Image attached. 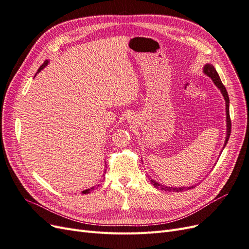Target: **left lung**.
<instances>
[{
	"instance_id": "obj_1",
	"label": "left lung",
	"mask_w": 249,
	"mask_h": 249,
	"mask_svg": "<svg viewBox=\"0 0 249 249\" xmlns=\"http://www.w3.org/2000/svg\"><path fill=\"white\" fill-rule=\"evenodd\" d=\"M204 72L205 73L211 77L212 81L214 82V84L216 85V87L218 88V89L221 91L223 97H224V100H226V107H227V127H228V131H227V138H226V142H224V146L227 145V142L229 141V138L231 135V118H230V99H229V95H228V92H227V89L226 87L223 86V84L221 83V79L217 73V71L215 70L214 66L213 65H210V64H207V65L204 67ZM224 148V147H223ZM151 183L153 184V185L156 187V188H160L161 190H164V191H182L183 189H191L194 188V186H190V187H186V188H174V187H166V186H162L160 185L159 183L153 181V180H150Z\"/></svg>"
}]
</instances>
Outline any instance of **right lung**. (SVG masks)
<instances>
[{"instance_id": "right-lung-1", "label": "right lung", "mask_w": 249, "mask_h": 249, "mask_svg": "<svg viewBox=\"0 0 249 249\" xmlns=\"http://www.w3.org/2000/svg\"><path fill=\"white\" fill-rule=\"evenodd\" d=\"M47 64H49V61H44V63L42 64V65L41 66H40L39 67V69H38V71H37V73H38V72H40V71H41L46 65H47ZM95 188V186H93V187H91L90 189H86V190H84V191H82L83 192V194H85V195H87V194H89V192L91 191V190H93Z\"/></svg>"}]
</instances>
